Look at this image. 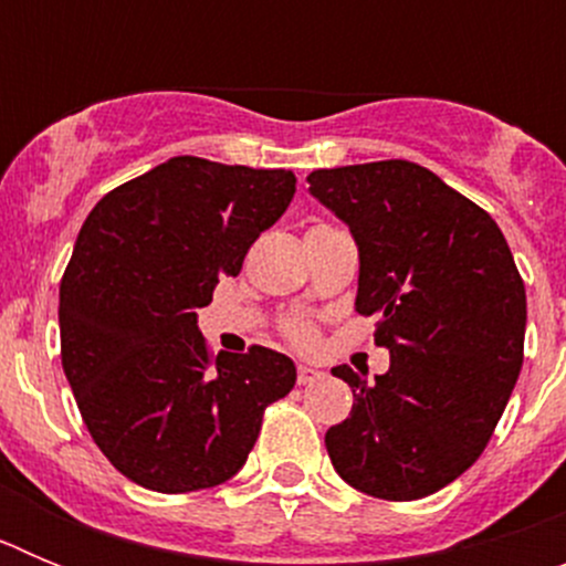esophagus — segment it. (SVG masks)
Returning <instances> with one entry per match:
<instances>
[{"label": "esophagus", "mask_w": 566, "mask_h": 566, "mask_svg": "<svg viewBox=\"0 0 566 566\" xmlns=\"http://www.w3.org/2000/svg\"><path fill=\"white\" fill-rule=\"evenodd\" d=\"M323 379V371L319 368H312V365H297V382L300 385H312Z\"/></svg>", "instance_id": "obj_1"}]
</instances>
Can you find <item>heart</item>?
I'll list each match as a JSON object with an SVG mask.
<instances>
[{"label": "heart", "instance_id": "obj_1", "mask_svg": "<svg viewBox=\"0 0 566 566\" xmlns=\"http://www.w3.org/2000/svg\"><path fill=\"white\" fill-rule=\"evenodd\" d=\"M283 332H286V337L292 339L294 345H300V348H308V345L314 343V328L308 326V323H303V319H289L286 326H283Z\"/></svg>", "mask_w": 566, "mask_h": 566}]
</instances>
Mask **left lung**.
Listing matches in <instances>:
<instances>
[{"mask_svg": "<svg viewBox=\"0 0 566 566\" xmlns=\"http://www.w3.org/2000/svg\"><path fill=\"white\" fill-rule=\"evenodd\" d=\"M312 195L359 247L357 314L377 317L391 368L354 391L328 428L334 470L388 502L431 496L482 457L524 359L527 294L482 207L413 161L314 169Z\"/></svg>", "mask_w": 566, "mask_h": 566, "instance_id": "1", "label": "left lung"}]
</instances>
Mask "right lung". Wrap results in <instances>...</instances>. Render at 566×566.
<instances>
[{
    "mask_svg": "<svg viewBox=\"0 0 566 566\" xmlns=\"http://www.w3.org/2000/svg\"><path fill=\"white\" fill-rule=\"evenodd\" d=\"M292 169L178 155L87 214L59 286L62 368L93 442L158 493L214 488L243 468L294 363L263 345L212 357L198 308L238 277L286 212Z\"/></svg>",
    "mask_w": 566,
    "mask_h": 566,
    "instance_id": "1",
    "label": "right lung"
}]
</instances>
